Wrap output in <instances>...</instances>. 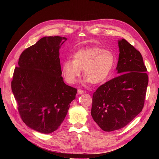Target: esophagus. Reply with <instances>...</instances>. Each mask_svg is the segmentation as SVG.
Masks as SVG:
<instances>
[{
  "label": "esophagus",
  "mask_w": 159,
  "mask_h": 159,
  "mask_svg": "<svg viewBox=\"0 0 159 159\" xmlns=\"http://www.w3.org/2000/svg\"><path fill=\"white\" fill-rule=\"evenodd\" d=\"M77 93H78L79 95H80V94L84 93V91L81 90V89H78V90H77Z\"/></svg>",
  "instance_id": "1"
}]
</instances>
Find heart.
<instances>
[{
  "mask_svg": "<svg viewBox=\"0 0 159 159\" xmlns=\"http://www.w3.org/2000/svg\"><path fill=\"white\" fill-rule=\"evenodd\" d=\"M73 60H66L61 71L66 82L74 84L84 70V84H98L111 75L115 64V55L110 49L93 46L81 49L73 54Z\"/></svg>",
  "mask_w": 159,
  "mask_h": 159,
  "instance_id": "1",
  "label": "heart"
}]
</instances>
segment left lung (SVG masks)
<instances>
[{
	"mask_svg": "<svg viewBox=\"0 0 159 159\" xmlns=\"http://www.w3.org/2000/svg\"><path fill=\"white\" fill-rule=\"evenodd\" d=\"M118 45L119 76L98 87L93 96L91 116L105 131L124 128L142 111L148 84L140 53L124 39Z\"/></svg>",
	"mask_w": 159,
	"mask_h": 159,
	"instance_id": "obj_1",
	"label": "left lung"
}]
</instances>
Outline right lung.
I'll return each instance as SVG.
<instances>
[{
    "label": "right lung",
    "mask_w": 159,
    "mask_h": 159,
    "mask_svg": "<svg viewBox=\"0 0 159 159\" xmlns=\"http://www.w3.org/2000/svg\"><path fill=\"white\" fill-rule=\"evenodd\" d=\"M66 40L44 37L25 49L11 82L23 122L45 134L59 128L77 94V89L66 84L61 77L59 49Z\"/></svg>",
    "instance_id": "obj_1"
}]
</instances>
